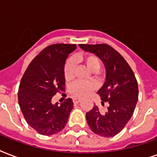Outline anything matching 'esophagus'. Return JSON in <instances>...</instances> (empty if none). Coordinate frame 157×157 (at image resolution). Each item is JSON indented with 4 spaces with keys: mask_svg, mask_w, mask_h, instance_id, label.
<instances>
[{
    "mask_svg": "<svg viewBox=\"0 0 157 157\" xmlns=\"http://www.w3.org/2000/svg\"><path fill=\"white\" fill-rule=\"evenodd\" d=\"M72 101H73L74 103H78L81 102V98H74L73 99H72Z\"/></svg>",
    "mask_w": 157,
    "mask_h": 157,
    "instance_id": "1",
    "label": "esophagus"
}]
</instances>
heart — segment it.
<instances>
[{"instance_id": "heart-1", "label": "heart", "mask_w": 157, "mask_h": 157, "mask_svg": "<svg viewBox=\"0 0 157 157\" xmlns=\"http://www.w3.org/2000/svg\"><path fill=\"white\" fill-rule=\"evenodd\" d=\"M75 61L81 62L93 72L98 71L100 68V61L98 57L93 54H86L84 55L76 56L75 58ZM74 76V64L72 61H68L64 67V77L66 81H70L73 78ZM94 90V85L90 82L85 81H77L76 83L72 84L69 91L72 95L82 98L90 94Z\"/></svg>"}]
</instances>
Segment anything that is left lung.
<instances>
[{
    "instance_id": "1",
    "label": "left lung",
    "mask_w": 157,
    "mask_h": 157,
    "mask_svg": "<svg viewBox=\"0 0 157 157\" xmlns=\"http://www.w3.org/2000/svg\"><path fill=\"white\" fill-rule=\"evenodd\" d=\"M79 46L85 51L96 54L103 61L106 80L98 91L102 105L108 103L107 111L102 112L98 106L86 113V121L94 134L113 137L119 134L134 114L139 98L138 82L125 59L107 44Z\"/></svg>"
}]
</instances>
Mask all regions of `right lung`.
<instances>
[{
    "label": "right lung",
    "mask_w": 157,
    "mask_h": 157,
    "mask_svg": "<svg viewBox=\"0 0 157 157\" xmlns=\"http://www.w3.org/2000/svg\"><path fill=\"white\" fill-rule=\"evenodd\" d=\"M75 44H54L45 47L28 65L18 88V99L26 121L42 135H52L63 129L73 107L70 98L59 104L51 103L64 90V65L76 50Z\"/></svg>",
    "instance_id": "add662e5"
}]
</instances>
